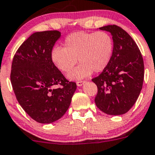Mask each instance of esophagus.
<instances>
[{
    "label": "esophagus",
    "instance_id": "34e87169",
    "mask_svg": "<svg viewBox=\"0 0 155 155\" xmlns=\"http://www.w3.org/2000/svg\"><path fill=\"white\" fill-rule=\"evenodd\" d=\"M84 84H85V81H78L77 86L78 87H82Z\"/></svg>",
    "mask_w": 155,
    "mask_h": 155
}]
</instances>
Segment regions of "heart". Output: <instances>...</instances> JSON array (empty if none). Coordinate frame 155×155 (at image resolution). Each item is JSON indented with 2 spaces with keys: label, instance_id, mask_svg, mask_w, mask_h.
Listing matches in <instances>:
<instances>
[{
  "label": "heart",
  "instance_id": "b5f03b06",
  "mask_svg": "<svg viewBox=\"0 0 155 155\" xmlns=\"http://www.w3.org/2000/svg\"><path fill=\"white\" fill-rule=\"evenodd\" d=\"M63 46L52 48L51 61L59 71L66 73L78 60L81 64L67 77L71 81H79L89 77L92 71L101 72L107 67L113 57L114 42L107 32L78 31L66 36Z\"/></svg>",
  "mask_w": 155,
  "mask_h": 155
}]
</instances>
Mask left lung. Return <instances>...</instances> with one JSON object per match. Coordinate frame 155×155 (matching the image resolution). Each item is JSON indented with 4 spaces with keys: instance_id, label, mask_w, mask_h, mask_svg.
<instances>
[{
    "instance_id": "8db88e82",
    "label": "left lung",
    "mask_w": 155,
    "mask_h": 155,
    "mask_svg": "<svg viewBox=\"0 0 155 155\" xmlns=\"http://www.w3.org/2000/svg\"><path fill=\"white\" fill-rule=\"evenodd\" d=\"M99 29L110 33L114 49L107 67L92 80L98 87L95 104L106 114H125L137 101L143 87V57L136 42L123 29L114 25Z\"/></svg>"
}]
</instances>
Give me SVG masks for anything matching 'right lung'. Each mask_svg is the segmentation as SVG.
Returning <instances> with one entry per match:
<instances>
[{"instance_id": "obj_1", "label": "right lung", "mask_w": 155, "mask_h": 155, "mask_svg": "<svg viewBox=\"0 0 155 155\" xmlns=\"http://www.w3.org/2000/svg\"><path fill=\"white\" fill-rule=\"evenodd\" d=\"M60 36L57 30L36 32L22 43L12 60L10 78L17 100L32 119L42 124L60 119L77 89L51 61V51ZM56 85L61 87L53 88Z\"/></svg>"}]
</instances>
